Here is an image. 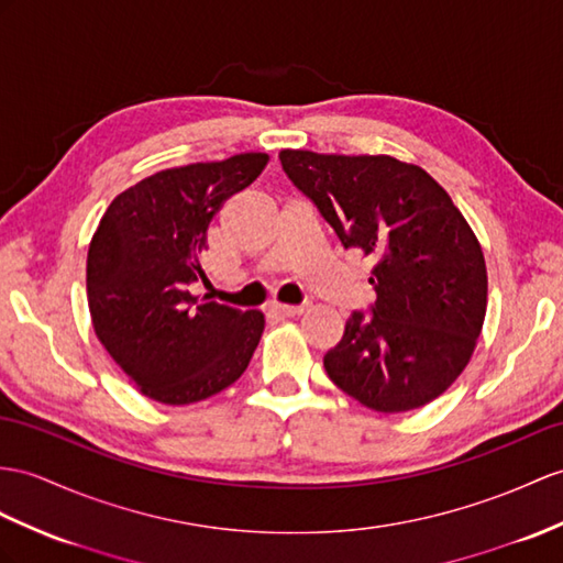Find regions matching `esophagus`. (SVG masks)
I'll list each match as a JSON object with an SVG mask.
<instances>
[{"label": "esophagus", "mask_w": 563, "mask_h": 563, "mask_svg": "<svg viewBox=\"0 0 563 563\" xmlns=\"http://www.w3.org/2000/svg\"><path fill=\"white\" fill-rule=\"evenodd\" d=\"M303 310H306V306H282V303L272 308V312L279 314V318H296V314H300Z\"/></svg>", "instance_id": "34e87169"}]
</instances>
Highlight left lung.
Listing matches in <instances>:
<instances>
[{
  "label": "left lung",
  "mask_w": 563,
  "mask_h": 563,
  "mask_svg": "<svg viewBox=\"0 0 563 563\" xmlns=\"http://www.w3.org/2000/svg\"><path fill=\"white\" fill-rule=\"evenodd\" d=\"M279 159L341 245L375 263L373 314L346 320L324 355L329 379L377 413L434 401L468 365L487 312L485 255L471 224L418 164L310 150H282Z\"/></svg>",
  "instance_id": "left-lung-1"
}]
</instances>
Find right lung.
I'll list each match as a JSON object with an SVG mask.
<instances>
[{"instance_id":"right-lung-1","label":"right lung","mask_w":563,"mask_h":563,"mask_svg":"<svg viewBox=\"0 0 563 563\" xmlns=\"http://www.w3.org/2000/svg\"><path fill=\"white\" fill-rule=\"evenodd\" d=\"M269 155L164 169L119 194L88 249V308L104 351L131 385L164 406L227 389L245 373L263 336L257 310L202 300L200 255L219 208L267 167Z\"/></svg>"}]
</instances>
